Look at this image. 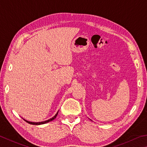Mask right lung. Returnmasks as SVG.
<instances>
[{"label": "right lung", "instance_id": "1", "mask_svg": "<svg viewBox=\"0 0 147 147\" xmlns=\"http://www.w3.org/2000/svg\"><path fill=\"white\" fill-rule=\"evenodd\" d=\"M58 112H57V113L55 114V116H53L52 118H51V119H48V120H46V121H42V122H31V121H27V120H26V119H24V121H26L27 122V123H29V124H31V125H38L45 124V123H48V122L53 121V119H55L56 118V117L57 116V114H58Z\"/></svg>", "mask_w": 147, "mask_h": 147}]
</instances>
